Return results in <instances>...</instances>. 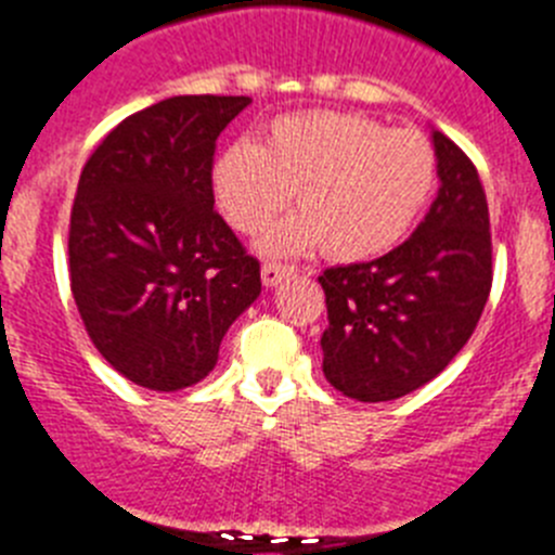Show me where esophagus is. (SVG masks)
<instances>
[{
	"instance_id": "34e87169",
	"label": "esophagus",
	"mask_w": 555,
	"mask_h": 555,
	"mask_svg": "<svg viewBox=\"0 0 555 555\" xmlns=\"http://www.w3.org/2000/svg\"><path fill=\"white\" fill-rule=\"evenodd\" d=\"M289 273H293L289 266H282V262H266V266H262V282H266V287H276V284L282 282L284 276H289Z\"/></svg>"
}]
</instances>
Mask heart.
I'll use <instances>...</instances> for the list:
<instances>
[{
	"instance_id": "b5f03b06",
	"label": "heart",
	"mask_w": 555,
	"mask_h": 555,
	"mask_svg": "<svg viewBox=\"0 0 555 555\" xmlns=\"http://www.w3.org/2000/svg\"><path fill=\"white\" fill-rule=\"evenodd\" d=\"M437 173V152L417 129L309 109L273 118L262 149L248 141L223 149L212 163V196L237 232L254 234L296 193L301 212L266 234V251L321 243L337 262H362L406 237L431 202Z\"/></svg>"
}]
</instances>
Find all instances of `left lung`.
Wrapping results in <instances>:
<instances>
[{"mask_svg": "<svg viewBox=\"0 0 555 555\" xmlns=\"http://www.w3.org/2000/svg\"><path fill=\"white\" fill-rule=\"evenodd\" d=\"M439 193L409 241L318 276L328 326L323 373L343 396L396 401L446 371L492 289L487 193L473 159L434 132Z\"/></svg>", "mask_w": 555, "mask_h": 555, "instance_id": "8db88e82", "label": "left lung"}]
</instances>
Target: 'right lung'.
<instances>
[{"label":"right lung","instance_id":"right-lung-1","mask_svg":"<svg viewBox=\"0 0 555 555\" xmlns=\"http://www.w3.org/2000/svg\"><path fill=\"white\" fill-rule=\"evenodd\" d=\"M248 96H173L124 118L79 173L68 227L74 304L129 382H202L259 296V262L212 196L218 134Z\"/></svg>","mask_w":555,"mask_h":555}]
</instances>
